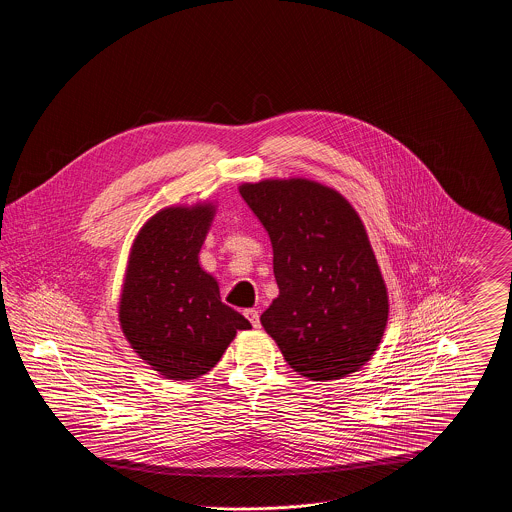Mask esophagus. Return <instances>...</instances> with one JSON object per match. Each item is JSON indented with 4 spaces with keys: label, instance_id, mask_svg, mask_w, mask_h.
<instances>
[{
    "label": "esophagus",
    "instance_id": "1",
    "mask_svg": "<svg viewBox=\"0 0 512 512\" xmlns=\"http://www.w3.org/2000/svg\"><path fill=\"white\" fill-rule=\"evenodd\" d=\"M245 318L251 322V326L253 328H259L261 326V320H259V313L255 311V309H245L244 311Z\"/></svg>",
    "mask_w": 512,
    "mask_h": 512
}]
</instances>
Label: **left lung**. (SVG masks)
I'll return each mask as SVG.
<instances>
[{
  "mask_svg": "<svg viewBox=\"0 0 512 512\" xmlns=\"http://www.w3.org/2000/svg\"><path fill=\"white\" fill-rule=\"evenodd\" d=\"M272 244L278 297L261 315L301 376L328 382L357 372L384 338L390 297L355 207L309 178L238 186Z\"/></svg>",
  "mask_w": 512,
  "mask_h": 512,
  "instance_id": "8db88e82",
  "label": "left lung"
}]
</instances>
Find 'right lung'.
Returning <instances> with one entry per match:
<instances>
[{"mask_svg": "<svg viewBox=\"0 0 512 512\" xmlns=\"http://www.w3.org/2000/svg\"><path fill=\"white\" fill-rule=\"evenodd\" d=\"M215 201L157 211L134 238L122 280L119 324L134 353L167 380L188 382L217 365L249 320L220 301L199 265Z\"/></svg>", "mask_w": 512, "mask_h": 512, "instance_id": "add662e5", "label": "right lung"}]
</instances>
